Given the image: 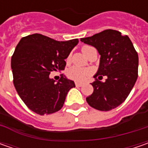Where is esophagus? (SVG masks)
Wrapping results in <instances>:
<instances>
[{"label":"esophagus","instance_id":"1","mask_svg":"<svg viewBox=\"0 0 148 148\" xmlns=\"http://www.w3.org/2000/svg\"><path fill=\"white\" fill-rule=\"evenodd\" d=\"M75 85H76V86H78V87H81V86H83V83L75 82Z\"/></svg>","mask_w":148,"mask_h":148}]
</instances>
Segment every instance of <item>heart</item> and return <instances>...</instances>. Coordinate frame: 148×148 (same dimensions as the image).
<instances>
[{
	"instance_id": "b5f03b06",
	"label": "heart",
	"mask_w": 148,
	"mask_h": 148,
	"mask_svg": "<svg viewBox=\"0 0 148 148\" xmlns=\"http://www.w3.org/2000/svg\"><path fill=\"white\" fill-rule=\"evenodd\" d=\"M95 49L93 47L91 46H89V45H85L83 46L82 49V53L86 56H87L89 54V53ZM71 58V56L69 55L67 57V61H69ZM66 75L67 77H69L71 80H74V81H77V82H83L85 81L87 77H89L90 75V71L86 69V68H82V67H80V66H73L70 67L68 70H67V72H66Z\"/></svg>"
}]
</instances>
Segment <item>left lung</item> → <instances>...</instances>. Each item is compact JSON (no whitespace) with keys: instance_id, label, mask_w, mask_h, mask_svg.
Returning a JSON list of instances; mask_svg holds the SVG:
<instances>
[{"instance_id":"1","label":"left lung","mask_w":148,"mask_h":148,"mask_svg":"<svg viewBox=\"0 0 148 148\" xmlns=\"http://www.w3.org/2000/svg\"><path fill=\"white\" fill-rule=\"evenodd\" d=\"M81 41L95 47L100 54L99 70L91 83L94 91L86 97L88 105L100 111L115 109L127 99L138 79V55L133 43L127 35L114 29ZM99 75L107 77L105 83L96 78Z\"/></svg>"}]
</instances>
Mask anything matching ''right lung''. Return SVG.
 Returning a JSON list of instances; mask_svg holds the SVG:
<instances>
[{"mask_svg": "<svg viewBox=\"0 0 148 148\" xmlns=\"http://www.w3.org/2000/svg\"><path fill=\"white\" fill-rule=\"evenodd\" d=\"M78 39L57 41L40 34L23 37L11 58L13 83L26 106L40 115L60 110L73 81L61 75L57 83L49 77L52 71L64 70L65 59Z\"/></svg>", "mask_w": 148, "mask_h": 148, "instance_id": "add662e5", "label": "right lung"}]
</instances>
